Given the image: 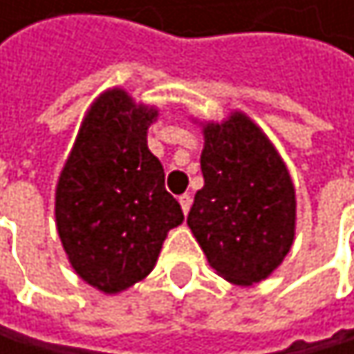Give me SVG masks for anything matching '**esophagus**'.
Here are the masks:
<instances>
[{
    "label": "esophagus",
    "instance_id": "obj_1",
    "mask_svg": "<svg viewBox=\"0 0 354 354\" xmlns=\"http://www.w3.org/2000/svg\"><path fill=\"white\" fill-rule=\"evenodd\" d=\"M178 201H180V208H183V212H185V214H189V210H191V203H193V197H191L189 193H185V195H180V197H178Z\"/></svg>",
    "mask_w": 354,
    "mask_h": 354
}]
</instances>
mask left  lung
<instances>
[{"label": "left lung", "mask_w": 354, "mask_h": 354, "mask_svg": "<svg viewBox=\"0 0 354 354\" xmlns=\"http://www.w3.org/2000/svg\"><path fill=\"white\" fill-rule=\"evenodd\" d=\"M199 127L203 187L187 225L218 276L252 287L272 276L293 246L297 199L291 174L244 112L234 110L221 123L201 120Z\"/></svg>", "instance_id": "8db88e82"}]
</instances>
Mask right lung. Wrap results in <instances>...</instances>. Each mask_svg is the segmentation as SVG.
<instances>
[{
    "label": "right lung",
    "mask_w": 354,
    "mask_h": 354,
    "mask_svg": "<svg viewBox=\"0 0 354 354\" xmlns=\"http://www.w3.org/2000/svg\"><path fill=\"white\" fill-rule=\"evenodd\" d=\"M157 106L112 86L86 110L55 189V223L74 272L106 295L153 272L167 231L185 221L148 151Z\"/></svg>",
    "instance_id": "obj_1"
}]
</instances>
